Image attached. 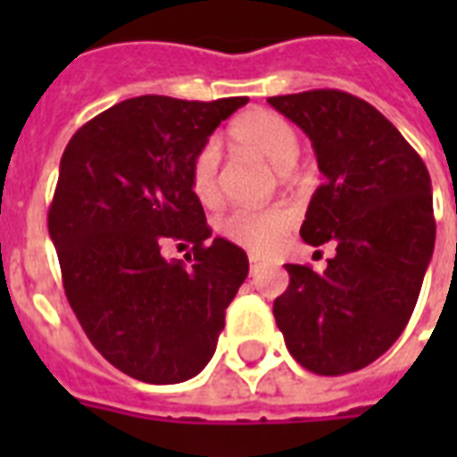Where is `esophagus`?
Here are the masks:
<instances>
[{
	"label": "esophagus",
	"instance_id": "obj_1",
	"mask_svg": "<svg viewBox=\"0 0 457 457\" xmlns=\"http://www.w3.org/2000/svg\"><path fill=\"white\" fill-rule=\"evenodd\" d=\"M261 268H263V261H261V256H256V253H251V256H249V270H251V275H256V272L261 270Z\"/></svg>",
	"mask_w": 457,
	"mask_h": 457
}]
</instances>
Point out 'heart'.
Here are the masks:
<instances>
[{
	"mask_svg": "<svg viewBox=\"0 0 457 457\" xmlns=\"http://www.w3.org/2000/svg\"><path fill=\"white\" fill-rule=\"evenodd\" d=\"M229 135L237 145L268 158L278 170L287 172L299 154V135L287 118L272 111H249L232 123ZM220 146L215 139L201 146L192 161V192L204 204H215L220 196ZM296 215L289 206L272 208H235L220 222V232L229 242L239 244L244 249L265 253L282 242V237L292 229Z\"/></svg>",
	"mask_w": 457,
	"mask_h": 457,
	"instance_id": "obj_1",
	"label": "heart"
}]
</instances>
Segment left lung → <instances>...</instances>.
Returning a JSON list of instances; mask_svg holds the SVG:
<instances>
[{"label": "left lung", "instance_id": "left-lung-1", "mask_svg": "<svg viewBox=\"0 0 457 457\" xmlns=\"http://www.w3.org/2000/svg\"><path fill=\"white\" fill-rule=\"evenodd\" d=\"M312 142L325 182L301 237L337 246L322 275L285 265L289 287L272 315L289 353L315 375H346L377 361L401 337L434 253L432 179L386 118L341 89L270 96Z\"/></svg>", "mask_w": 457, "mask_h": 457}]
</instances>
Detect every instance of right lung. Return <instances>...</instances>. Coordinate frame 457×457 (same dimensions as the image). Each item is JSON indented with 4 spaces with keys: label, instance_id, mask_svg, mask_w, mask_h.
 <instances>
[{
    "label": "right lung",
    "instance_id": "right-lung-1",
    "mask_svg": "<svg viewBox=\"0 0 457 457\" xmlns=\"http://www.w3.org/2000/svg\"><path fill=\"white\" fill-rule=\"evenodd\" d=\"M246 102L125 99L82 125L61 156L46 220L66 299L92 346L139 382L199 375L249 275L237 244H206L189 179L201 146ZM170 241L193 244L189 266L164 261Z\"/></svg>",
    "mask_w": 457,
    "mask_h": 457
}]
</instances>
